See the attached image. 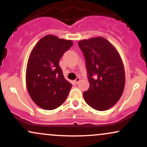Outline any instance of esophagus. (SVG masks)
<instances>
[{
  "mask_svg": "<svg viewBox=\"0 0 147 147\" xmlns=\"http://www.w3.org/2000/svg\"><path fill=\"white\" fill-rule=\"evenodd\" d=\"M79 81H80V77H77V78L75 79V82H75V84H77L79 82Z\"/></svg>",
  "mask_w": 147,
  "mask_h": 147,
  "instance_id": "esophagus-1",
  "label": "esophagus"
}]
</instances>
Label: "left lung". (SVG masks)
Wrapping results in <instances>:
<instances>
[{
    "label": "left lung",
    "instance_id": "left-lung-1",
    "mask_svg": "<svg viewBox=\"0 0 147 147\" xmlns=\"http://www.w3.org/2000/svg\"><path fill=\"white\" fill-rule=\"evenodd\" d=\"M78 45L85 57L90 87L84 92L85 102L92 109H111L122 97L125 71L122 58L112 43L102 36L81 40Z\"/></svg>",
    "mask_w": 147,
    "mask_h": 147
}]
</instances>
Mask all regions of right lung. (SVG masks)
Returning a JSON list of instances; mask_svg holds the SVG:
<instances>
[{"label":"right lung","instance_id":"add662e5","mask_svg":"<svg viewBox=\"0 0 147 147\" xmlns=\"http://www.w3.org/2000/svg\"><path fill=\"white\" fill-rule=\"evenodd\" d=\"M73 44L71 40L48 34L42 37L30 53L26 68L27 89L33 102L45 110L61 105L72 86L59 66L64 52Z\"/></svg>","mask_w":147,"mask_h":147}]
</instances>
